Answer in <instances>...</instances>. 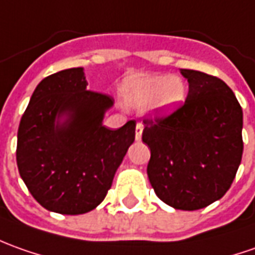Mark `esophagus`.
Returning <instances> with one entry per match:
<instances>
[{
  "mask_svg": "<svg viewBox=\"0 0 255 255\" xmlns=\"http://www.w3.org/2000/svg\"><path fill=\"white\" fill-rule=\"evenodd\" d=\"M142 129H143L142 124H136V127H135V139H136V141H141Z\"/></svg>",
  "mask_w": 255,
  "mask_h": 255,
  "instance_id": "34e87169",
  "label": "esophagus"
}]
</instances>
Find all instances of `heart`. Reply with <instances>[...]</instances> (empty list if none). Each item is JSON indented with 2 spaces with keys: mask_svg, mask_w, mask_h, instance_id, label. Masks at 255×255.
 I'll use <instances>...</instances> for the list:
<instances>
[{
  "mask_svg": "<svg viewBox=\"0 0 255 255\" xmlns=\"http://www.w3.org/2000/svg\"><path fill=\"white\" fill-rule=\"evenodd\" d=\"M186 84L181 78L167 74H145L128 79L123 96L128 105L143 107L150 105L155 116L174 112L186 99Z\"/></svg>",
  "mask_w": 255,
  "mask_h": 255,
  "instance_id": "1",
  "label": "heart"
}]
</instances>
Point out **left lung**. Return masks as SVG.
<instances>
[{
    "label": "left lung",
    "instance_id": "left-lung-1",
    "mask_svg": "<svg viewBox=\"0 0 255 255\" xmlns=\"http://www.w3.org/2000/svg\"><path fill=\"white\" fill-rule=\"evenodd\" d=\"M188 82L184 105L164 119L145 120L142 141L150 149L148 178L174 209L195 211L221 200L243 155V110L219 78L180 69Z\"/></svg>",
    "mask_w": 255,
    "mask_h": 255
}]
</instances>
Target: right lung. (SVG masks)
Listing matches in <instances>:
<instances>
[{
	"label": "right lung",
	"instance_id": "1",
	"mask_svg": "<svg viewBox=\"0 0 255 255\" xmlns=\"http://www.w3.org/2000/svg\"><path fill=\"white\" fill-rule=\"evenodd\" d=\"M113 98L88 91L84 68H69L36 86L20 119L19 174L47 211L86 214L105 200L135 139V121L103 126Z\"/></svg>",
	"mask_w": 255,
	"mask_h": 255
}]
</instances>
